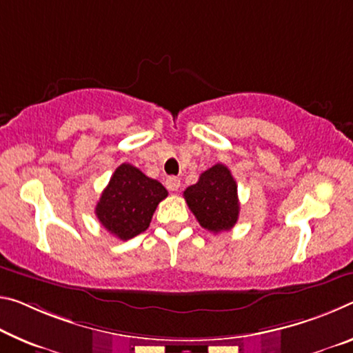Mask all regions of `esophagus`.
Listing matches in <instances>:
<instances>
[{"label": "esophagus", "mask_w": 353, "mask_h": 353, "mask_svg": "<svg viewBox=\"0 0 353 353\" xmlns=\"http://www.w3.org/2000/svg\"><path fill=\"white\" fill-rule=\"evenodd\" d=\"M166 188L171 190V192H177V190L181 188V179L174 177V176L168 177L166 179Z\"/></svg>", "instance_id": "obj_1"}]
</instances>
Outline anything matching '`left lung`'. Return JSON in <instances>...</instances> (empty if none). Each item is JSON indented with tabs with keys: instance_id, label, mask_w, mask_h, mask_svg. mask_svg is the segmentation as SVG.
I'll return each instance as SVG.
<instances>
[{
	"instance_id": "left-lung-1",
	"label": "left lung",
	"mask_w": 353,
	"mask_h": 353,
	"mask_svg": "<svg viewBox=\"0 0 353 353\" xmlns=\"http://www.w3.org/2000/svg\"><path fill=\"white\" fill-rule=\"evenodd\" d=\"M190 210L199 225L210 232L229 231L239 220L237 183L228 166L216 163L183 192Z\"/></svg>"
}]
</instances>
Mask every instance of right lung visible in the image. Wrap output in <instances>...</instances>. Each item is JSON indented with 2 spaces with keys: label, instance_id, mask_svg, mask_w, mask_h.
Instances as JSON below:
<instances>
[{
  "label": "right lung",
  "instance_id": "right-lung-1",
  "mask_svg": "<svg viewBox=\"0 0 353 353\" xmlns=\"http://www.w3.org/2000/svg\"><path fill=\"white\" fill-rule=\"evenodd\" d=\"M166 188L130 163L116 168L96 205V215L106 231L128 240L146 231Z\"/></svg>",
  "mask_w": 353,
  "mask_h": 353
}]
</instances>
